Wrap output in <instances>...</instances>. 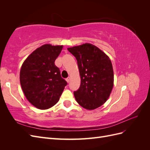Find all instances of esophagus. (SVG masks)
Instances as JSON below:
<instances>
[{"mask_svg": "<svg viewBox=\"0 0 150 150\" xmlns=\"http://www.w3.org/2000/svg\"><path fill=\"white\" fill-rule=\"evenodd\" d=\"M66 80V81H67V83H69V81H70V78H69V77H68V78Z\"/></svg>", "mask_w": 150, "mask_h": 150, "instance_id": "obj_1", "label": "esophagus"}]
</instances>
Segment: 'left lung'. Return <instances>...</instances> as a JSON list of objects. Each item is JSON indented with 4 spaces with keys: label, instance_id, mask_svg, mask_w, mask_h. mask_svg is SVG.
Wrapping results in <instances>:
<instances>
[{
    "label": "left lung",
    "instance_id": "left-lung-1",
    "mask_svg": "<svg viewBox=\"0 0 150 150\" xmlns=\"http://www.w3.org/2000/svg\"><path fill=\"white\" fill-rule=\"evenodd\" d=\"M78 62L79 88L74 92L76 101L86 110H94L105 103L111 94L114 74L111 60L96 46L85 43L67 48Z\"/></svg>",
    "mask_w": 150,
    "mask_h": 150
}]
</instances>
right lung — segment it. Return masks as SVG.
I'll return each mask as SVG.
<instances>
[{"label": "right lung", "mask_w": 150, "mask_h": 150, "mask_svg": "<svg viewBox=\"0 0 150 150\" xmlns=\"http://www.w3.org/2000/svg\"><path fill=\"white\" fill-rule=\"evenodd\" d=\"M62 46L44 44L26 59L20 72V83L28 100L40 110L58 102L67 82L54 64Z\"/></svg>", "instance_id": "right-lung-1"}]
</instances>
